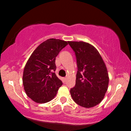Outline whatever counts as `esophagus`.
Instances as JSON below:
<instances>
[{
  "label": "esophagus",
  "mask_w": 131,
  "mask_h": 131,
  "mask_svg": "<svg viewBox=\"0 0 131 131\" xmlns=\"http://www.w3.org/2000/svg\"><path fill=\"white\" fill-rule=\"evenodd\" d=\"M64 81H67V78H64Z\"/></svg>",
  "instance_id": "34e87169"
}]
</instances>
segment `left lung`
Listing matches in <instances>:
<instances>
[{
    "label": "left lung",
    "instance_id": "left-lung-1",
    "mask_svg": "<svg viewBox=\"0 0 131 131\" xmlns=\"http://www.w3.org/2000/svg\"><path fill=\"white\" fill-rule=\"evenodd\" d=\"M75 52L78 71L76 84L70 89L73 100L79 106L92 108L102 101L108 89V73L98 50L82 41H68Z\"/></svg>",
    "mask_w": 131,
    "mask_h": 131
}]
</instances>
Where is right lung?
I'll return each instance as SVG.
<instances>
[{"label":"right lung","instance_id":"right-lung-1","mask_svg":"<svg viewBox=\"0 0 131 131\" xmlns=\"http://www.w3.org/2000/svg\"><path fill=\"white\" fill-rule=\"evenodd\" d=\"M68 45L64 40L49 39L34 50L25 67L23 84L26 94L34 102L52 100L63 83L55 74V58Z\"/></svg>","mask_w":131,"mask_h":131}]
</instances>
